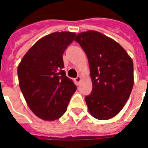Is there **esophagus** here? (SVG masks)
I'll use <instances>...</instances> for the list:
<instances>
[{"label":"esophagus","mask_w":148,"mask_h":148,"mask_svg":"<svg viewBox=\"0 0 148 148\" xmlns=\"http://www.w3.org/2000/svg\"><path fill=\"white\" fill-rule=\"evenodd\" d=\"M74 81H75V84H79L80 81H81V77H80V76H77V77L74 79Z\"/></svg>","instance_id":"esophagus-1"}]
</instances>
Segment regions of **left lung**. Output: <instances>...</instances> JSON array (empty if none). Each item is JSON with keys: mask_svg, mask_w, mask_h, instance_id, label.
I'll list each match as a JSON object with an SVG mask.
<instances>
[{"mask_svg": "<svg viewBox=\"0 0 148 148\" xmlns=\"http://www.w3.org/2000/svg\"><path fill=\"white\" fill-rule=\"evenodd\" d=\"M75 41L90 65L92 89L85 97L88 110L96 119H110L123 109L132 91V59L121 45L96 31L79 33Z\"/></svg>", "mask_w": 148, "mask_h": 148, "instance_id": "obj_1", "label": "left lung"}]
</instances>
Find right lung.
Returning <instances> with one entry per match:
<instances>
[{
    "instance_id": "obj_1",
    "label": "right lung",
    "mask_w": 148,
    "mask_h": 148,
    "mask_svg": "<svg viewBox=\"0 0 148 148\" xmlns=\"http://www.w3.org/2000/svg\"><path fill=\"white\" fill-rule=\"evenodd\" d=\"M75 33L54 32L38 40L18 67L20 89L33 113L45 121L63 115L77 87L66 75L62 55Z\"/></svg>"
}]
</instances>
